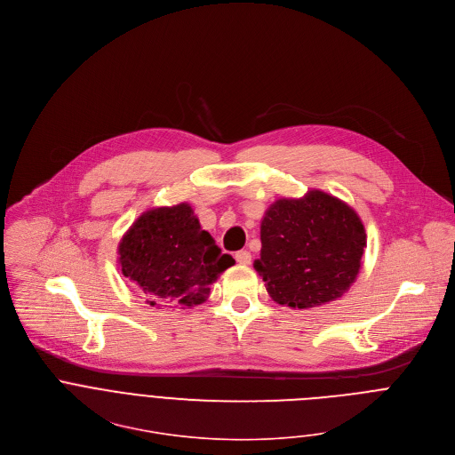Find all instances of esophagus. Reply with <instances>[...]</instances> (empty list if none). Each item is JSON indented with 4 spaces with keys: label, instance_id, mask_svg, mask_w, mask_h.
Wrapping results in <instances>:
<instances>
[{
    "label": "esophagus",
    "instance_id": "1",
    "mask_svg": "<svg viewBox=\"0 0 455 455\" xmlns=\"http://www.w3.org/2000/svg\"><path fill=\"white\" fill-rule=\"evenodd\" d=\"M235 260H237L239 264L246 266V264H250V262H251V255H250V251H248V250H239V251L235 253Z\"/></svg>",
    "mask_w": 455,
    "mask_h": 455
}]
</instances>
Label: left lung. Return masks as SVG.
I'll return each mask as SVG.
<instances>
[{
	"label": "left lung",
	"mask_w": 455,
	"mask_h": 455,
	"mask_svg": "<svg viewBox=\"0 0 455 455\" xmlns=\"http://www.w3.org/2000/svg\"><path fill=\"white\" fill-rule=\"evenodd\" d=\"M260 244L255 269L271 299L291 309H311L341 298L357 280L366 228L347 202L309 189L266 209Z\"/></svg>",
	"instance_id": "1"
}]
</instances>
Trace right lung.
I'll use <instances>...</instances> for the list:
<instances>
[{
  "instance_id": "1",
  "label": "right lung",
  "mask_w": 455,
  "mask_h": 455,
  "mask_svg": "<svg viewBox=\"0 0 455 455\" xmlns=\"http://www.w3.org/2000/svg\"><path fill=\"white\" fill-rule=\"evenodd\" d=\"M234 262L202 230L188 202L144 211L117 244L119 271L157 309L204 304L211 285Z\"/></svg>"
}]
</instances>
